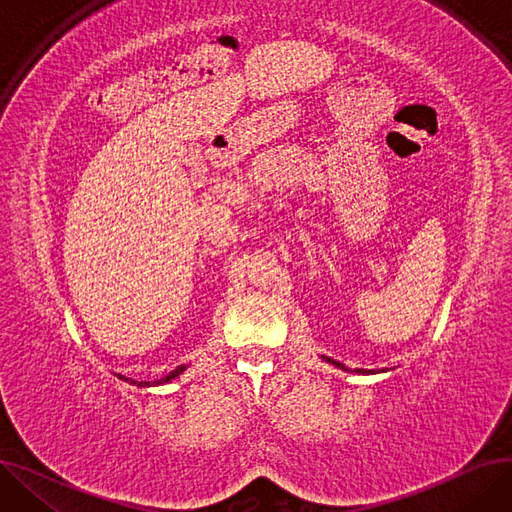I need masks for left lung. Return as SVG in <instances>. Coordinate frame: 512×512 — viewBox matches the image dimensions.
Returning a JSON list of instances; mask_svg holds the SVG:
<instances>
[{"instance_id": "1", "label": "left lung", "mask_w": 512, "mask_h": 512, "mask_svg": "<svg viewBox=\"0 0 512 512\" xmlns=\"http://www.w3.org/2000/svg\"><path fill=\"white\" fill-rule=\"evenodd\" d=\"M328 363H332V365H336L338 369H342V371H351V369H348L344 363H340V361H334V359H330V357H324ZM353 373H361V375H369V373H375L373 369L371 371H367V369H355Z\"/></svg>"}]
</instances>
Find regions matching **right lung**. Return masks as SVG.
I'll use <instances>...</instances> for the list:
<instances>
[{"label":"right lung","instance_id":"right-lung-1","mask_svg":"<svg viewBox=\"0 0 512 512\" xmlns=\"http://www.w3.org/2000/svg\"><path fill=\"white\" fill-rule=\"evenodd\" d=\"M188 365H178L176 369H172L166 378H161V380H155V382H134V380H130V378H124V375H118L120 380H124V382H130V384H134V386H141V388H149V386H164V384H170L172 380H176L178 375L186 369Z\"/></svg>","mask_w":512,"mask_h":512}]
</instances>
